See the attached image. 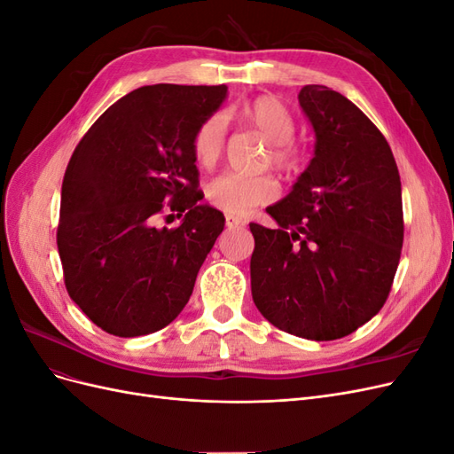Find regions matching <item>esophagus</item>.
<instances>
[{"mask_svg":"<svg viewBox=\"0 0 454 454\" xmlns=\"http://www.w3.org/2000/svg\"><path fill=\"white\" fill-rule=\"evenodd\" d=\"M246 222L237 215H231V214H225V225L231 229V227H239V225H244Z\"/></svg>","mask_w":454,"mask_h":454,"instance_id":"obj_1","label":"esophagus"}]
</instances>
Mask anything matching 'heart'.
Segmentation results:
<instances>
[{
    "label": "heart",
    "mask_w": 454,
    "mask_h": 454,
    "mask_svg": "<svg viewBox=\"0 0 454 454\" xmlns=\"http://www.w3.org/2000/svg\"><path fill=\"white\" fill-rule=\"evenodd\" d=\"M242 117L248 125L265 136L270 142V155L274 167L284 172H297L303 164V147L294 142L297 119L294 112L277 96H257L242 109ZM227 142V125L222 114L206 117L191 138L193 157L202 168H212L222 159ZM278 182L272 174L246 176L237 172H225L206 187V197L231 215H246L255 206L269 204L278 197Z\"/></svg>",
    "instance_id": "obj_1"
}]
</instances>
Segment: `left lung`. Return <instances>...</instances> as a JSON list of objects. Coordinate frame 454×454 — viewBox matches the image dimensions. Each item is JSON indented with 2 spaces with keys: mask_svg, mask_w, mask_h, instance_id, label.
<instances>
[{
  "mask_svg": "<svg viewBox=\"0 0 454 454\" xmlns=\"http://www.w3.org/2000/svg\"><path fill=\"white\" fill-rule=\"evenodd\" d=\"M299 104L316 132L309 168L250 223L254 303L286 333L333 340L387 303L403 246L402 182L392 149L362 109L324 85Z\"/></svg>",
  "mask_w": 454,
  "mask_h": 454,
  "instance_id": "8db88e82",
  "label": "left lung"
}]
</instances>
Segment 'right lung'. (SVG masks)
Here are the masks:
<instances>
[{"mask_svg": "<svg viewBox=\"0 0 454 454\" xmlns=\"http://www.w3.org/2000/svg\"><path fill=\"white\" fill-rule=\"evenodd\" d=\"M225 94V85L136 89L106 109L74 151L57 229L64 284L109 335L155 333L193 294L225 217L199 204L191 138ZM174 215L184 216L180 226L154 225Z\"/></svg>", "mask_w": 454, "mask_h": 454, "instance_id": "right-lung-1", "label": "right lung"}]
</instances>
